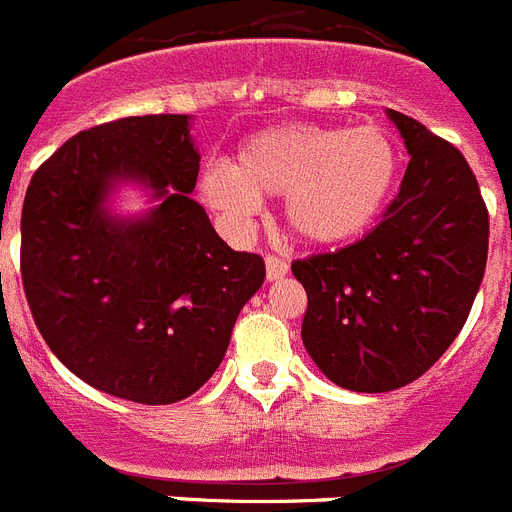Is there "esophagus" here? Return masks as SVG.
Returning <instances> with one entry per match:
<instances>
[{
    "label": "esophagus",
    "instance_id": "esophagus-1",
    "mask_svg": "<svg viewBox=\"0 0 512 512\" xmlns=\"http://www.w3.org/2000/svg\"><path fill=\"white\" fill-rule=\"evenodd\" d=\"M290 272V264L279 256H266V279L269 282H279L282 277H287Z\"/></svg>",
    "mask_w": 512,
    "mask_h": 512
}]
</instances>
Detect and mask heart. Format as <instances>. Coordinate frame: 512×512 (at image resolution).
Segmentation results:
<instances>
[{
    "instance_id": "heart-1",
    "label": "heart",
    "mask_w": 512,
    "mask_h": 512,
    "mask_svg": "<svg viewBox=\"0 0 512 512\" xmlns=\"http://www.w3.org/2000/svg\"><path fill=\"white\" fill-rule=\"evenodd\" d=\"M399 178V150L381 126L277 124L240 142L235 165L214 160L199 196L227 225L248 227L264 196H285L290 233L316 248L365 235Z\"/></svg>"
}]
</instances>
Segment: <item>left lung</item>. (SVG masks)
<instances>
[{
	"mask_svg": "<svg viewBox=\"0 0 512 512\" xmlns=\"http://www.w3.org/2000/svg\"><path fill=\"white\" fill-rule=\"evenodd\" d=\"M386 116L412 160L381 225L292 264L308 292L305 352L357 393L393 391L430 370L464 329L487 266L489 217L466 157L404 113Z\"/></svg>",
	"mask_w": 512,
	"mask_h": 512,
	"instance_id": "8db88e82",
	"label": "left lung"
}]
</instances>
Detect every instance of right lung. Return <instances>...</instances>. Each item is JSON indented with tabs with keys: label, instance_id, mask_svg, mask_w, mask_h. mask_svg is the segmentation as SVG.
<instances>
[{
	"label": "right lung",
	"instance_id": "1",
	"mask_svg": "<svg viewBox=\"0 0 512 512\" xmlns=\"http://www.w3.org/2000/svg\"><path fill=\"white\" fill-rule=\"evenodd\" d=\"M191 116H129L74 134L36 170L20 272L38 331L80 381L173 404L220 368L264 259L233 251L191 199ZM124 188L151 207L115 209Z\"/></svg>",
	"mask_w": 512,
	"mask_h": 512
}]
</instances>
